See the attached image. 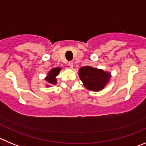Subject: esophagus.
<instances>
[{
  "label": "esophagus",
  "mask_w": 146,
  "mask_h": 146,
  "mask_svg": "<svg viewBox=\"0 0 146 146\" xmlns=\"http://www.w3.org/2000/svg\"><path fill=\"white\" fill-rule=\"evenodd\" d=\"M68 66L70 67V68H73V62H68Z\"/></svg>",
  "instance_id": "34e87169"
}]
</instances>
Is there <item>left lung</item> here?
<instances>
[{
    "label": "left lung",
    "mask_w": 146,
    "mask_h": 146,
    "mask_svg": "<svg viewBox=\"0 0 146 146\" xmlns=\"http://www.w3.org/2000/svg\"><path fill=\"white\" fill-rule=\"evenodd\" d=\"M78 76L87 89L99 92L104 88L110 81L111 75L102 69L94 68L91 66H84L78 70Z\"/></svg>",
    "instance_id": "obj_1"
}]
</instances>
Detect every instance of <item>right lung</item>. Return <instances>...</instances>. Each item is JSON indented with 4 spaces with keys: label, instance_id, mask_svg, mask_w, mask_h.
<instances>
[{
    "label": "right lung",
    "instance_id": "right-lung-1",
    "mask_svg": "<svg viewBox=\"0 0 146 146\" xmlns=\"http://www.w3.org/2000/svg\"><path fill=\"white\" fill-rule=\"evenodd\" d=\"M61 70V68H52L48 73L47 77L45 78V81H47L49 86L55 85L57 84L56 76L59 74L60 71Z\"/></svg>",
    "mask_w": 146,
    "mask_h": 146
}]
</instances>
